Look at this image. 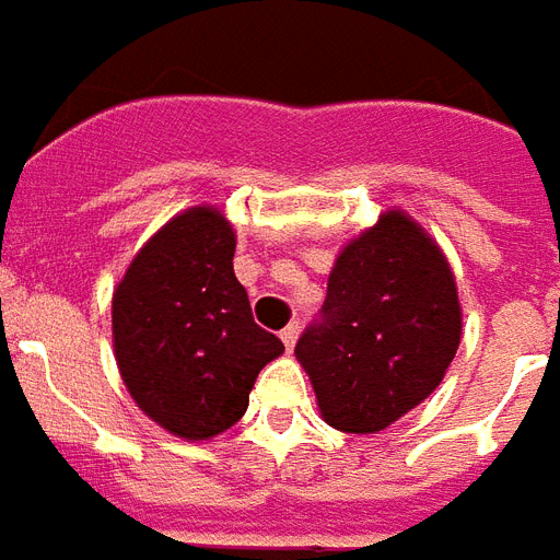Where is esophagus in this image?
<instances>
[{"instance_id": "esophagus-1", "label": "esophagus", "mask_w": 560, "mask_h": 560, "mask_svg": "<svg viewBox=\"0 0 560 560\" xmlns=\"http://www.w3.org/2000/svg\"><path fill=\"white\" fill-rule=\"evenodd\" d=\"M295 339H299V325L293 322V325H288L284 330H281V342H284V348H288V351H293Z\"/></svg>"}]
</instances>
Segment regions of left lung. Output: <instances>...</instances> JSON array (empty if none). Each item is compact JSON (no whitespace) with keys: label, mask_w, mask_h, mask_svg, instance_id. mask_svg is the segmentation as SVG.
Listing matches in <instances>:
<instances>
[{"label":"left lung","mask_w":560,"mask_h":560,"mask_svg":"<svg viewBox=\"0 0 560 560\" xmlns=\"http://www.w3.org/2000/svg\"><path fill=\"white\" fill-rule=\"evenodd\" d=\"M460 336L448 258L394 207L336 256L322 322L299 339L295 359L327 425L376 434L438 390Z\"/></svg>","instance_id":"8db88e82"}]
</instances>
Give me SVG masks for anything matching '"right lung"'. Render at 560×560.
Returning a JSON list of instances; mask_svg holds the SVG:
<instances>
[{"label": "right lung", "instance_id": "add662e5", "mask_svg": "<svg viewBox=\"0 0 560 560\" xmlns=\"http://www.w3.org/2000/svg\"><path fill=\"white\" fill-rule=\"evenodd\" d=\"M233 256V224L198 203L138 249L112 295L122 385L149 420L192 443L235 425L258 371L284 353L253 322Z\"/></svg>", "mask_w": 560, "mask_h": 560}]
</instances>
